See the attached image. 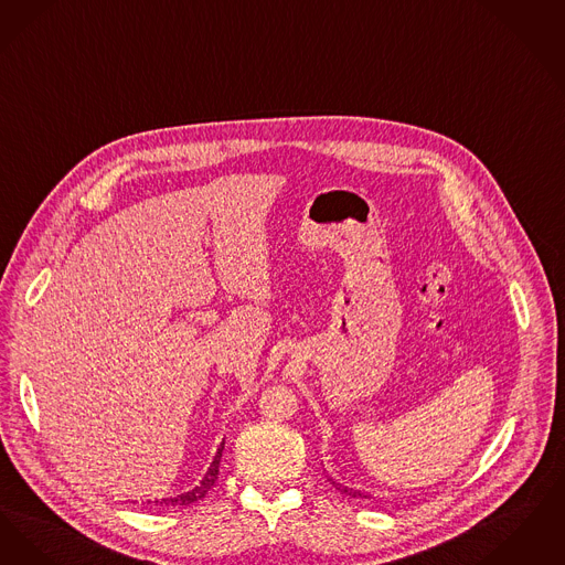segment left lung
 Returning a JSON list of instances; mask_svg holds the SVG:
<instances>
[{"mask_svg":"<svg viewBox=\"0 0 565 565\" xmlns=\"http://www.w3.org/2000/svg\"><path fill=\"white\" fill-rule=\"evenodd\" d=\"M333 486H338V483L333 481ZM338 488H340V486H338ZM340 490L344 491V493H350V495H354V498H367L365 493H359V491L348 490V488H340Z\"/></svg>","mask_w":565,"mask_h":565,"instance_id":"left-lung-1","label":"left lung"}]
</instances>
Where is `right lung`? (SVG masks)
<instances>
[{"label":"right lung","instance_id":"add662e5","mask_svg":"<svg viewBox=\"0 0 565 565\" xmlns=\"http://www.w3.org/2000/svg\"><path fill=\"white\" fill-rule=\"evenodd\" d=\"M221 451H223V443H221L220 449H217V456L213 460V465L206 470V475L202 477V481L198 483L194 490L185 491V493H179V495H172V498H162V500H148V504H156V507H188V504H194L198 500H202L209 490L215 486L217 481V475H220V462Z\"/></svg>","mask_w":565,"mask_h":565}]
</instances>
